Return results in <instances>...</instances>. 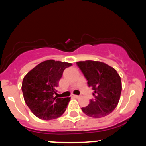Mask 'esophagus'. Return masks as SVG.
Masks as SVG:
<instances>
[{
	"mask_svg": "<svg viewBox=\"0 0 146 146\" xmlns=\"http://www.w3.org/2000/svg\"><path fill=\"white\" fill-rule=\"evenodd\" d=\"M73 98H80V95H73Z\"/></svg>",
	"mask_w": 146,
	"mask_h": 146,
	"instance_id": "esophagus-1",
	"label": "esophagus"
}]
</instances>
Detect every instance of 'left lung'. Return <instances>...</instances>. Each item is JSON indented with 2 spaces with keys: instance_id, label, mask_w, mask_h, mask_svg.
Returning a JSON list of instances; mask_svg holds the SVG:
<instances>
[{
  "instance_id": "left-lung-1",
  "label": "left lung",
  "mask_w": 146,
  "mask_h": 146,
  "mask_svg": "<svg viewBox=\"0 0 146 146\" xmlns=\"http://www.w3.org/2000/svg\"><path fill=\"white\" fill-rule=\"evenodd\" d=\"M87 80V84L93 90L95 99L90 100L82 110L87 116L101 118L109 115L118 104L121 93V82L115 68L99 61L77 62Z\"/></svg>"
}]
</instances>
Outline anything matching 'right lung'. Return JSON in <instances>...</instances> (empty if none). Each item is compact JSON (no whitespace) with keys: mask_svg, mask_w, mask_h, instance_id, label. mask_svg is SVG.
Here are the masks:
<instances>
[{"mask_svg":"<svg viewBox=\"0 0 146 146\" xmlns=\"http://www.w3.org/2000/svg\"><path fill=\"white\" fill-rule=\"evenodd\" d=\"M71 63L48 60L40 63L24 77L22 90L26 104L35 116L55 119L64 113L71 98H58L56 88L64 70Z\"/></svg>","mask_w":146,"mask_h":146,"instance_id":"1","label":"right lung"}]
</instances>
